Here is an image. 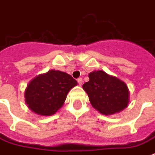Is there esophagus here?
<instances>
[{
    "label": "esophagus",
    "mask_w": 155,
    "mask_h": 155,
    "mask_svg": "<svg viewBox=\"0 0 155 155\" xmlns=\"http://www.w3.org/2000/svg\"><path fill=\"white\" fill-rule=\"evenodd\" d=\"M77 82H78V84H79V85H80V86H81V85H82V84H83V79H82V78H79V79H77Z\"/></svg>",
    "instance_id": "1"
}]
</instances>
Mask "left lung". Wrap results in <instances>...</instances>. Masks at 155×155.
Listing matches in <instances>:
<instances>
[{"instance_id":"8db88e82","label":"left lung","mask_w":155,"mask_h":155,"mask_svg":"<svg viewBox=\"0 0 155 155\" xmlns=\"http://www.w3.org/2000/svg\"><path fill=\"white\" fill-rule=\"evenodd\" d=\"M89 81L83 85L91 104L104 115H112L128 106L130 92L127 85L103 71H94L88 75Z\"/></svg>"}]
</instances>
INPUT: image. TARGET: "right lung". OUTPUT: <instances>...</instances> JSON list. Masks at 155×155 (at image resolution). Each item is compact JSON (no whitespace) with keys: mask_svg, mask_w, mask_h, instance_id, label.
Wrapping results in <instances>:
<instances>
[{"mask_svg":"<svg viewBox=\"0 0 155 155\" xmlns=\"http://www.w3.org/2000/svg\"><path fill=\"white\" fill-rule=\"evenodd\" d=\"M75 85L77 81L68 73L51 70L30 80L25 88V101L36 114L51 116L63 106Z\"/></svg>","mask_w":155,"mask_h":155,"instance_id":"1","label":"right lung"}]
</instances>
